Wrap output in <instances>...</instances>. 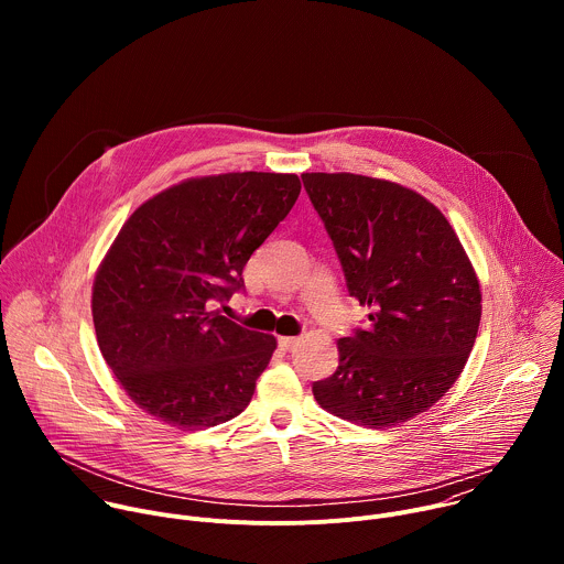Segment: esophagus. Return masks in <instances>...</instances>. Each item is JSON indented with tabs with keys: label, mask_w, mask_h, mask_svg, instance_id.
<instances>
[{
	"label": "esophagus",
	"mask_w": 564,
	"mask_h": 564,
	"mask_svg": "<svg viewBox=\"0 0 564 564\" xmlns=\"http://www.w3.org/2000/svg\"><path fill=\"white\" fill-rule=\"evenodd\" d=\"M296 344H299V339H296V337H279V346H281V350H294V348H296Z\"/></svg>",
	"instance_id": "1"
}]
</instances>
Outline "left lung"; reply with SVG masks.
I'll list each match as a JSON object with an SVG mask.
<instances>
[{
	"label": "left lung",
	"mask_w": 564,
	"mask_h": 564,
	"mask_svg": "<svg viewBox=\"0 0 564 564\" xmlns=\"http://www.w3.org/2000/svg\"><path fill=\"white\" fill-rule=\"evenodd\" d=\"M370 326L337 341L339 368L316 404L364 429L429 411L473 350L481 292L446 216L422 194L359 174H301Z\"/></svg>",
	"instance_id": "obj_1"
}]
</instances>
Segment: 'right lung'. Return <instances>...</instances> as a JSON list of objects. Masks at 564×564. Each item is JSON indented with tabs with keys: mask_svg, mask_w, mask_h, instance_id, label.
I'll return each mask as SVG.
<instances>
[{
	"mask_svg": "<svg viewBox=\"0 0 564 564\" xmlns=\"http://www.w3.org/2000/svg\"><path fill=\"white\" fill-rule=\"evenodd\" d=\"M301 194L296 174L187 178L142 203L102 259L91 296L100 352L133 404L185 431L240 415L276 339L212 310Z\"/></svg>",
	"mask_w": 564,
	"mask_h": 564,
	"instance_id": "1",
	"label": "right lung"
}]
</instances>
